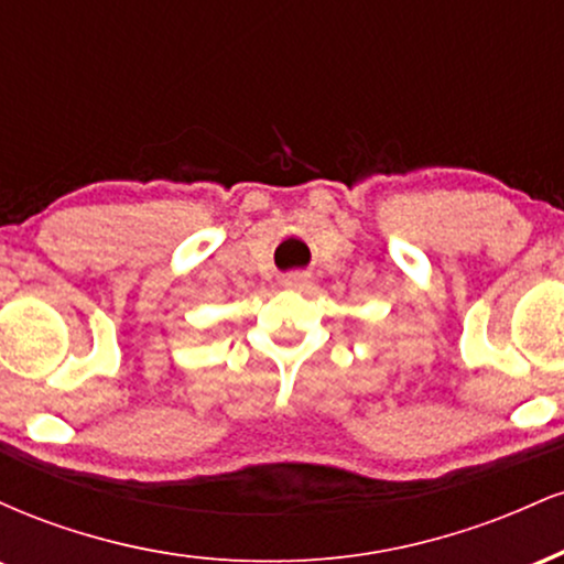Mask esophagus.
Here are the masks:
<instances>
[{
	"label": "esophagus",
	"mask_w": 564,
	"mask_h": 564,
	"mask_svg": "<svg viewBox=\"0 0 564 564\" xmlns=\"http://www.w3.org/2000/svg\"><path fill=\"white\" fill-rule=\"evenodd\" d=\"M283 289L289 291H307L310 286H313V281H310L307 273H289L283 275Z\"/></svg>",
	"instance_id": "34e87169"
}]
</instances>
